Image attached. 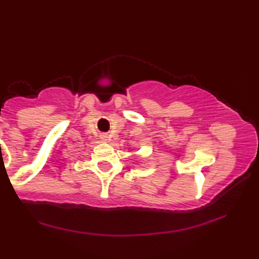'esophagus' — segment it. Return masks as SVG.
<instances>
[{
  "instance_id": "esophagus-1",
  "label": "esophagus",
  "mask_w": 259,
  "mask_h": 259,
  "mask_svg": "<svg viewBox=\"0 0 259 259\" xmlns=\"http://www.w3.org/2000/svg\"><path fill=\"white\" fill-rule=\"evenodd\" d=\"M100 137H102V139L104 140V142H108V140H109V137H108L107 134H103L102 136H100Z\"/></svg>"
}]
</instances>
